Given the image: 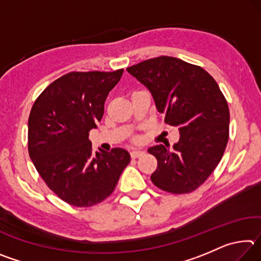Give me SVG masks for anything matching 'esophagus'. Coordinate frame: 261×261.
<instances>
[{
	"instance_id": "1",
	"label": "esophagus",
	"mask_w": 261,
	"mask_h": 261,
	"mask_svg": "<svg viewBox=\"0 0 261 261\" xmlns=\"http://www.w3.org/2000/svg\"><path fill=\"white\" fill-rule=\"evenodd\" d=\"M144 151H140V149H134V151H131V158L132 159H137V158H139V156H141V155H144Z\"/></svg>"
}]
</instances>
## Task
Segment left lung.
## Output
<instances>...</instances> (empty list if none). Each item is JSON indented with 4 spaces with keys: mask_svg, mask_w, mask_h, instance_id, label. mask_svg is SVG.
Here are the masks:
<instances>
[{
    "mask_svg": "<svg viewBox=\"0 0 261 261\" xmlns=\"http://www.w3.org/2000/svg\"><path fill=\"white\" fill-rule=\"evenodd\" d=\"M126 70L151 91L167 124L179 130L174 149L162 144L148 149L158 160L153 184L174 194L194 191L219 165L229 139L230 114L218 83L199 65L170 56Z\"/></svg>",
    "mask_w": 261,
    "mask_h": 261,
    "instance_id": "1",
    "label": "left lung"
}]
</instances>
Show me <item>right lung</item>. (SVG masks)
I'll return each instance as SVG.
<instances>
[{
	"label": "right lung",
	"mask_w": 261,
	"mask_h": 261,
	"mask_svg": "<svg viewBox=\"0 0 261 261\" xmlns=\"http://www.w3.org/2000/svg\"><path fill=\"white\" fill-rule=\"evenodd\" d=\"M122 73L69 72L48 85L31 109L30 158L47 187L69 205L91 207L107 199L129 165L125 149L93 153L88 139Z\"/></svg>",
	"instance_id": "1"
}]
</instances>
